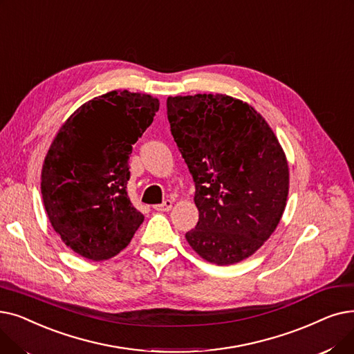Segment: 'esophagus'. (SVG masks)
Here are the masks:
<instances>
[{
	"label": "esophagus",
	"instance_id": "34e87169",
	"mask_svg": "<svg viewBox=\"0 0 354 354\" xmlns=\"http://www.w3.org/2000/svg\"><path fill=\"white\" fill-rule=\"evenodd\" d=\"M173 207V201L171 200H165L162 205H156L154 210L157 212H170Z\"/></svg>",
	"mask_w": 354,
	"mask_h": 354
}]
</instances>
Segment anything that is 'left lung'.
Segmentation results:
<instances>
[{
  "mask_svg": "<svg viewBox=\"0 0 354 354\" xmlns=\"http://www.w3.org/2000/svg\"><path fill=\"white\" fill-rule=\"evenodd\" d=\"M167 115L196 183L189 245L221 266L252 257L288 198V161L274 131L254 106L222 93L168 96Z\"/></svg>",
  "mask_w": 354,
  "mask_h": 354,
  "instance_id": "left-lung-1",
  "label": "left lung"
}]
</instances>
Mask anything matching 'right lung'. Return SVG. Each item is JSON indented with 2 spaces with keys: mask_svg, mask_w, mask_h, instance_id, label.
<instances>
[{
  "mask_svg": "<svg viewBox=\"0 0 354 354\" xmlns=\"http://www.w3.org/2000/svg\"><path fill=\"white\" fill-rule=\"evenodd\" d=\"M158 109L151 95L111 91L80 105L56 133L41 168V196L55 232L77 255L111 259L144 222L127 193L128 160Z\"/></svg>",
  "mask_w": 354,
  "mask_h": 354,
  "instance_id": "1",
  "label": "right lung"
}]
</instances>
